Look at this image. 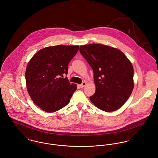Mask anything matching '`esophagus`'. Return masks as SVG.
Returning <instances> with one entry per match:
<instances>
[{"mask_svg": "<svg viewBox=\"0 0 158 158\" xmlns=\"http://www.w3.org/2000/svg\"><path fill=\"white\" fill-rule=\"evenodd\" d=\"M86 81H83V82L80 85V88H84V87L86 86Z\"/></svg>", "mask_w": 158, "mask_h": 158, "instance_id": "1", "label": "esophagus"}]
</instances>
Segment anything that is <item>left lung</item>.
<instances>
[{
  "instance_id": "8db88e82",
  "label": "left lung",
  "mask_w": 158,
  "mask_h": 158,
  "mask_svg": "<svg viewBox=\"0 0 158 158\" xmlns=\"http://www.w3.org/2000/svg\"><path fill=\"white\" fill-rule=\"evenodd\" d=\"M80 52L94 72L96 90L90 101L102 111L117 110L133 90L131 63L120 50L100 44L81 45Z\"/></svg>"
}]
</instances>
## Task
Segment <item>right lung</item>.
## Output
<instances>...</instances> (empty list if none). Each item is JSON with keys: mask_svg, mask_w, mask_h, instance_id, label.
<instances>
[{"mask_svg": "<svg viewBox=\"0 0 158 158\" xmlns=\"http://www.w3.org/2000/svg\"><path fill=\"white\" fill-rule=\"evenodd\" d=\"M78 45L47 47L30 60L25 71L27 89L33 102L47 113L66 106L77 89L67 75L68 65L77 54Z\"/></svg>", "mask_w": 158, "mask_h": 158, "instance_id": "right-lung-1", "label": "right lung"}]
</instances>
